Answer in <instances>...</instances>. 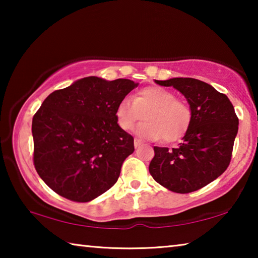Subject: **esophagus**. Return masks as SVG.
<instances>
[{"mask_svg": "<svg viewBox=\"0 0 258 258\" xmlns=\"http://www.w3.org/2000/svg\"><path fill=\"white\" fill-rule=\"evenodd\" d=\"M142 145V141L141 140H139V139H134V147L135 148H139L140 146Z\"/></svg>", "mask_w": 258, "mask_h": 258, "instance_id": "esophagus-1", "label": "esophagus"}]
</instances>
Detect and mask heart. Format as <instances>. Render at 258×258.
Segmentation results:
<instances>
[{
    "instance_id": "heart-1",
    "label": "heart",
    "mask_w": 258,
    "mask_h": 258,
    "mask_svg": "<svg viewBox=\"0 0 258 258\" xmlns=\"http://www.w3.org/2000/svg\"><path fill=\"white\" fill-rule=\"evenodd\" d=\"M117 121L124 131L132 130L145 116L146 121L139 125L137 134L148 140L173 142L182 138L191 121L187 104L176 100V95L164 87L150 86L139 91L134 99L124 98L117 106Z\"/></svg>"
}]
</instances>
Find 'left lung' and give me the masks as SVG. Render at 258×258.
I'll return each mask as SVG.
<instances>
[{"instance_id":"1","label":"left lung","mask_w":258,"mask_h":258,"mask_svg":"<svg viewBox=\"0 0 258 258\" xmlns=\"http://www.w3.org/2000/svg\"><path fill=\"white\" fill-rule=\"evenodd\" d=\"M173 86L190 106L191 121L176 148L154 147L149 172L156 182L176 194L197 191L223 174L231 160L239 119L225 94L196 78L156 81Z\"/></svg>"}]
</instances>
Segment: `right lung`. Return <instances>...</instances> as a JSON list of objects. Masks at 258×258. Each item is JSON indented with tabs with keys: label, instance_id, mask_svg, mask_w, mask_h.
<instances>
[{
	"label": "right lung",
	"instance_id": "add662e5",
	"mask_svg": "<svg viewBox=\"0 0 258 258\" xmlns=\"http://www.w3.org/2000/svg\"><path fill=\"white\" fill-rule=\"evenodd\" d=\"M139 84L89 76L52 92L33 117L34 165L61 197L87 203L118 180L134 139L117 123V106Z\"/></svg>",
	"mask_w": 258,
	"mask_h": 258
}]
</instances>
